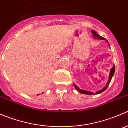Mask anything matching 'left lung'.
<instances>
[{
  "instance_id": "1",
  "label": "left lung",
  "mask_w": 128,
  "mask_h": 128,
  "mask_svg": "<svg viewBox=\"0 0 128 128\" xmlns=\"http://www.w3.org/2000/svg\"><path fill=\"white\" fill-rule=\"evenodd\" d=\"M91 32H92V33L93 36H94V38H96V39H98V40H105V38H104V37L101 36L99 35V34H98V33H96V32H95L94 30H92ZM106 41L108 42V41H107V40H106ZM108 46H110V44H108ZM114 70H115V68H114V66H113V68H112V69H111V70H110V76H109V80H108V83H107L106 86L105 87H104L103 89H102V90H99V91L95 92V94H100V93L103 92L104 91V90L106 89L107 87H108V86H109L108 84H109V83L111 82V80H112V77H113V75H114ZM74 86L75 88H76V90H77V91H78L79 93H81V94H86V95H94V94H95L94 93L92 92H89V91H87V90H82V89H80L78 87H77V86H76V84H74Z\"/></svg>"
}]
</instances>
